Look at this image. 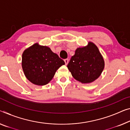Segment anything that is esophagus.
Instances as JSON below:
<instances>
[{
	"label": "esophagus",
	"instance_id": "obj_1",
	"mask_svg": "<svg viewBox=\"0 0 130 130\" xmlns=\"http://www.w3.org/2000/svg\"><path fill=\"white\" fill-rule=\"evenodd\" d=\"M64 62H65V64L67 65V64H68V63H69V59H65L64 60Z\"/></svg>",
	"mask_w": 130,
	"mask_h": 130
}]
</instances>
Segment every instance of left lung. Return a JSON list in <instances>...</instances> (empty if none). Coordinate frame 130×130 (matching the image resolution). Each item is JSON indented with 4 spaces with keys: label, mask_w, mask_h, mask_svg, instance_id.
Segmentation results:
<instances>
[{
    "label": "left lung",
    "mask_w": 130,
    "mask_h": 130,
    "mask_svg": "<svg viewBox=\"0 0 130 130\" xmlns=\"http://www.w3.org/2000/svg\"><path fill=\"white\" fill-rule=\"evenodd\" d=\"M72 76L83 84H89L98 78L104 69L105 61L95 43L78 47L67 64Z\"/></svg>",
    "instance_id": "1"
}]
</instances>
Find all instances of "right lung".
I'll return each mask as SVG.
<instances>
[{
  "mask_svg": "<svg viewBox=\"0 0 130 130\" xmlns=\"http://www.w3.org/2000/svg\"><path fill=\"white\" fill-rule=\"evenodd\" d=\"M21 64L26 78L34 84L42 86L52 79L65 63L50 47L36 43L23 52Z\"/></svg>",
  "mask_w": 130,
  "mask_h": 130,
  "instance_id": "1",
  "label": "right lung"
}]
</instances>
